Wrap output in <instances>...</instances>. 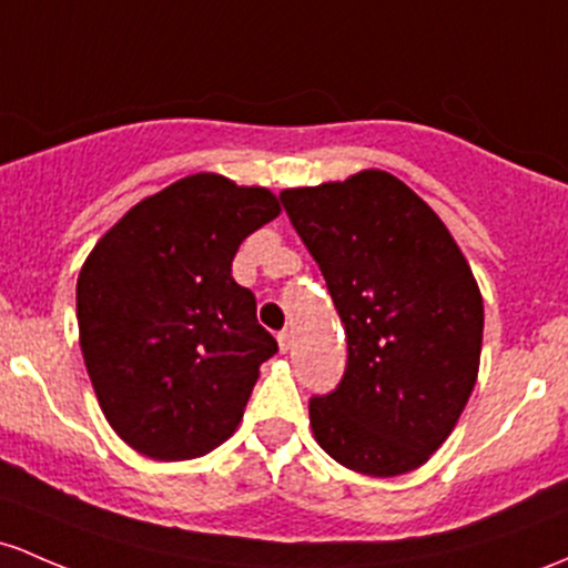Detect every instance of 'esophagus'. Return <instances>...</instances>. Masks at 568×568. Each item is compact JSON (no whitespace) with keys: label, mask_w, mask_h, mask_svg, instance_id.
Instances as JSON below:
<instances>
[{"label":"esophagus","mask_w":568,"mask_h":568,"mask_svg":"<svg viewBox=\"0 0 568 568\" xmlns=\"http://www.w3.org/2000/svg\"><path fill=\"white\" fill-rule=\"evenodd\" d=\"M277 345H280V351L288 353L291 347H294V334H291L288 328H285V332H280V334H277Z\"/></svg>","instance_id":"esophagus-1"}]
</instances>
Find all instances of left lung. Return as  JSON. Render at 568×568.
I'll use <instances>...</instances> for the list:
<instances>
[{
  "instance_id": "8db88e82",
  "label": "left lung",
  "mask_w": 568,
  "mask_h": 568,
  "mask_svg": "<svg viewBox=\"0 0 568 568\" xmlns=\"http://www.w3.org/2000/svg\"><path fill=\"white\" fill-rule=\"evenodd\" d=\"M345 323L339 385L310 398L317 445L347 469L426 464L477 383L483 296L439 215L383 170L280 193Z\"/></svg>"
}]
</instances>
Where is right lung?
<instances>
[{
    "instance_id": "1",
    "label": "right lung",
    "mask_w": 568,
    "mask_h": 568,
    "mask_svg": "<svg viewBox=\"0 0 568 568\" xmlns=\"http://www.w3.org/2000/svg\"><path fill=\"white\" fill-rule=\"evenodd\" d=\"M277 215L272 191L199 172L134 204L85 258L80 351L104 417L142 456L199 458L240 426L277 342L232 261Z\"/></svg>"
}]
</instances>
